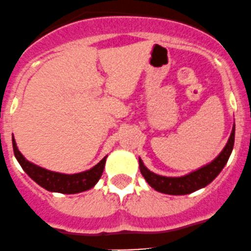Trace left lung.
Listing matches in <instances>:
<instances>
[{
    "label": "left lung",
    "instance_id": "1",
    "mask_svg": "<svg viewBox=\"0 0 251 251\" xmlns=\"http://www.w3.org/2000/svg\"><path fill=\"white\" fill-rule=\"evenodd\" d=\"M234 132H235V124L232 127L231 136L227 141L226 146L222 149L221 153L206 165L192 171V173L179 177H168L161 176V175L154 174L153 171L149 170L143 164L140 158V170L142 176L146 178L147 183L155 189L156 192H160L164 194H170V196H184V194L193 193L198 189L204 188L207 184L211 183L217 175L222 171L225 165L228 161L229 155L233 151L234 146Z\"/></svg>",
    "mask_w": 251,
    "mask_h": 251
}]
</instances>
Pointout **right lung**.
<instances>
[{"label": "right lung", "mask_w": 251, "mask_h": 251, "mask_svg": "<svg viewBox=\"0 0 251 251\" xmlns=\"http://www.w3.org/2000/svg\"><path fill=\"white\" fill-rule=\"evenodd\" d=\"M12 143H13L14 155H16L18 163L20 164L23 170L29 175L30 178L34 179L39 186H41L42 188L47 189L50 192H55V193L75 194L93 188L96 183L100 181V176H102L103 170H104L105 160H107L108 156L105 155L97 165L91 168L90 170L73 175L60 174L46 170V169L35 165L34 163H30L29 160H26L25 156L18 149L13 135H12Z\"/></svg>", "instance_id": "obj_1"}]
</instances>
